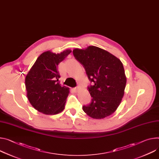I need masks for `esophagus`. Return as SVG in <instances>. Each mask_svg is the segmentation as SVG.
Instances as JSON below:
<instances>
[{"label": "esophagus", "mask_w": 159, "mask_h": 159, "mask_svg": "<svg viewBox=\"0 0 159 159\" xmlns=\"http://www.w3.org/2000/svg\"><path fill=\"white\" fill-rule=\"evenodd\" d=\"M80 89V88L79 87V86H77V87H76V88H74V91H75V92H77Z\"/></svg>", "instance_id": "obj_1"}]
</instances>
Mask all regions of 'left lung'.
<instances>
[{"label":"left lung","mask_w":159,"mask_h":159,"mask_svg":"<svg viewBox=\"0 0 159 159\" xmlns=\"http://www.w3.org/2000/svg\"><path fill=\"white\" fill-rule=\"evenodd\" d=\"M73 54L93 83L88 86L91 103L82 107L84 111L96 119L109 116L117 110L124 94L126 77L122 62L108 51L93 46L75 49Z\"/></svg>","instance_id":"8db88e82"}]
</instances>
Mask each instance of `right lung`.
Masks as SVG:
<instances>
[{
	"mask_svg": "<svg viewBox=\"0 0 159 159\" xmlns=\"http://www.w3.org/2000/svg\"><path fill=\"white\" fill-rule=\"evenodd\" d=\"M71 52V50H66L60 54L51 51L43 52L26 75L27 98L39 111L54 115L64 110L69 88L60 84L57 65Z\"/></svg>",
	"mask_w": 159,
	"mask_h": 159,
	"instance_id": "add662e5",
	"label": "right lung"
}]
</instances>
